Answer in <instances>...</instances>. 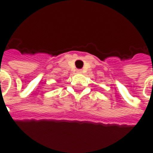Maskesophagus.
<instances>
[{
    "instance_id": "obj_1",
    "label": "esophagus",
    "mask_w": 153,
    "mask_h": 153,
    "mask_svg": "<svg viewBox=\"0 0 153 153\" xmlns=\"http://www.w3.org/2000/svg\"><path fill=\"white\" fill-rule=\"evenodd\" d=\"M82 72H83V71H82L81 69H78V70H77V73H79V74H82Z\"/></svg>"
}]
</instances>
